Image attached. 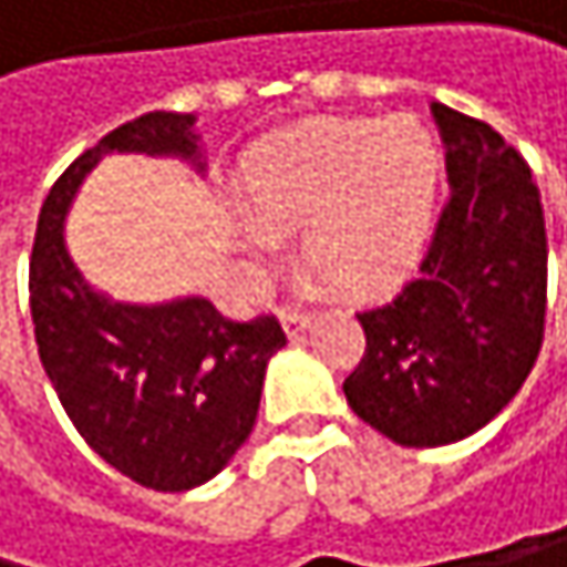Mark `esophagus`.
<instances>
[{"label": "esophagus", "mask_w": 567, "mask_h": 567, "mask_svg": "<svg viewBox=\"0 0 567 567\" xmlns=\"http://www.w3.org/2000/svg\"><path fill=\"white\" fill-rule=\"evenodd\" d=\"M309 322H312L309 312H299V309H292V306L281 309V326H286V333H302Z\"/></svg>", "instance_id": "34e87169"}]
</instances>
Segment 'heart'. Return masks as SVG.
Segmentation results:
<instances>
[{
    "instance_id": "b5f03b06",
    "label": "heart",
    "mask_w": 567,
    "mask_h": 567,
    "mask_svg": "<svg viewBox=\"0 0 567 567\" xmlns=\"http://www.w3.org/2000/svg\"><path fill=\"white\" fill-rule=\"evenodd\" d=\"M439 145L411 118L340 122L258 148L241 169L255 220L302 227V261L350 296L388 289L429 230ZM251 261L275 251L261 227H241Z\"/></svg>"
}]
</instances>
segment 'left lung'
<instances>
[{
	"label": "left lung",
	"mask_w": 567,
	"mask_h": 567,
	"mask_svg": "<svg viewBox=\"0 0 567 567\" xmlns=\"http://www.w3.org/2000/svg\"><path fill=\"white\" fill-rule=\"evenodd\" d=\"M449 200L419 271L357 312L353 415L398 445L435 449L493 422L527 381L548 312V230L524 156L486 122L432 104Z\"/></svg>",
	"instance_id": "left-lung-1"
}]
</instances>
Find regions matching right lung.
Returning <instances> with one entry per match:
<instances>
[{
  "instance_id": "right-lung-1",
  "label": "right lung",
  "mask_w": 567,
  "mask_h": 567,
  "mask_svg": "<svg viewBox=\"0 0 567 567\" xmlns=\"http://www.w3.org/2000/svg\"><path fill=\"white\" fill-rule=\"evenodd\" d=\"M193 122L148 112L78 156L47 193L30 258L37 347L63 411L107 466L163 493L214 480L245 445L265 367L286 347V330L275 316L227 319L200 296L163 306L112 302L71 261L63 220L107 152L179 156L204 169Z\"/></svg>"
}]
</instances>
